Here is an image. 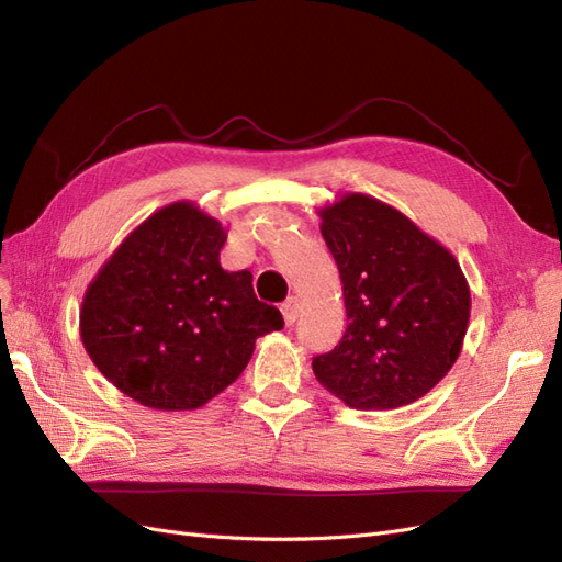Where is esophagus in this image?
I'll list each match as a JSON object with an SVG mask.
<instances>
[{
    "label": "esophagus",
    "mask_w": 562,
    "mask_h": 562,
    "mask_svg": "<svg viewBox=\"0 0 562 562\" xmlns=\"http://www.w3.org/2000/svg\"><path fill=\"white\" fill-rule=\"evenodd\" d=\"M281 312H283V318L288 326H293V323L297 321L300 316V300L297 297H288L283 304H281Z\"/></svg>",
    "instance_id": "34e87169"
}]
</instances>
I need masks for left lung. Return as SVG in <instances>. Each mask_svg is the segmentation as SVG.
Segmentation results:
<instances>
[{"label": "left lung", "instance_id": "1", "mask_svg": "<svg viewBox=\"0 0 562 562\" xmlns=\"http://www.w3.org/2000/svg\"><path fill=\"white\" fill-rule=\"evenodd\" d=\"M321 234L342 279L349 326L314 356L316 380L356 411L422 398L454 366L471 293L454 255L401 211L366 194L321 209Z\"/></svg>", "mask_w": 562, "mask_h": 562}]
</instances>
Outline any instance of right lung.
I'll use <instances>...</instances> for the list:
<instances>
[{"mask_svg": "<svg viewBox=\"0 0 562 562\" xmlns=\"http://www.w3.org/2000/svg\"><path fill=\"white\" fill-rule=\"evenodd\" d=\"M225 241L215 217L176 201L135 227L87 288L83 349L128 398L194 411L241 375L255 339L283 328L248 269L220 267Z\"/></svg>", "mask_w": 562, "mask_h": 562, "instance_id": "obj_1", "label": "right lung"}]
</instances>
